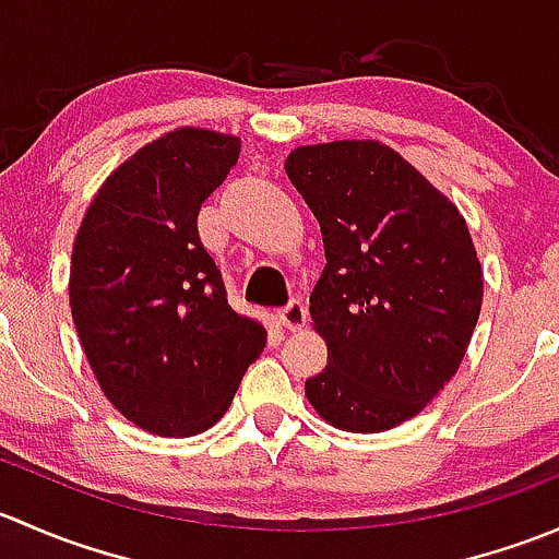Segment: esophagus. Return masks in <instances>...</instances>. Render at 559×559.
Masks as SVG:
<instances>
[{
	"label": "esophagus",
	"mask_w": 559,
	"mask_h": 559,
	"mask_svg": "<svg viewBox=\"0 0 559 559\" xmlns=\"http://www.w3.org/2000/svg\"><path fill=\"white\" fill-rule=\"evenodd\" d=\"M278 321L284 324V330H289V332L302 330V326H306V321H308L306 306H302L300 300H292L289 306L281 308V311H278Z\"/></svg>",
	"instance_id": "1"
}]
</instances>
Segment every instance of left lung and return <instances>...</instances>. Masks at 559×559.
<instances>
[{"mask_svg":"<svg viewBox=\"0 0 559 559\" xmlns=\"http://www.w3.org/2000/svg\"><path fill=\"white\" fill-rule=\"evenodd\" d=\"M284 167L326 257L311 295L326 368L308 400L341 430H392L452 381L476 330L484 278L465 218L379 140L302 145Z\"/></svg>","mask_w":559,"mask_h":559,"instance_id":"1","label":"left lung"}]
</instances>
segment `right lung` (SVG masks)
<instances>
[{
	"mask_svg": "<svg viewBox=\"0 0 559 559\" xmlns=\"http://www.w3.org/2000/svg\"><path fill=\"white\" fill-rule=\"evenodd\" d=\"M240 156L233 134L183 127L123 162L83 216L70 264L78 337L105 397L154 436L224 416L267 330L233 311L197 213Z\"/></svg>",
	"mask_w": 559,
	"mask_h": 559,
	"instance_id": "1",
	"label": "right lung"
}]
</instances>
